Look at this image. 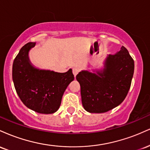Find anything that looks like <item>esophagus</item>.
<instances>
[{
  "label": "esophagus",
  "mask_w": 150,
  "mask_h": 150,
  "mask_svg": "<svg viewBox=\"0 0 150 150\" xmlns=\"http://www.w3.org/2000/svg\"><path fill=\"white\" fill-rule=\"evenodd\" d=\"M79 73V69L77 68H73V73L74 75V76L76 77V75L78 74Z\"/></svg>",
  "instance_id": "1"
}]
</instances>
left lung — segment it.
Returning a JSON list of instances; mask_svg holds the SVG:
<instances>
[{
    "label": "left lung",
    "mask_w": 150,
    "mask_h": 150,
    "mask_svg": "<svg viewBox=\"0 0 150 150\" xmlns=\"http://www.w3.org/2000/svg\"><path fill=\"white\" fill-rule=\"evenodd\" d=\"M134 61L123 46L108 55L100 69L83 70L77 75L82 106L87 112H107L120 105L130 89Z\"/></svg>",
    "instance_id": "left-lung-1"
}]
</instances>
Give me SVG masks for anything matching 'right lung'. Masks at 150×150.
Returning a JSON list of instances; mask_svg holds the SVG:
<instances>
[{
  "label": "right lung",
  "instance_id": "right-lung-1",
  "mask_svg": "<svg viewBox=\"0 0 150 150\" xmlns=\"http://www.w3.org/2000/svg\"><path fill=\"white\" fill-rule=\"evenodd\" d=\"M36 42L22 46L13 65V80L19 97L27 108L43 114L58 111L65 89L74 75L66 73L39 69L31 63L29 52Z\"/></svg>",
  "mask_w": 150,
  "mask_h": 150
}]
</instances>
